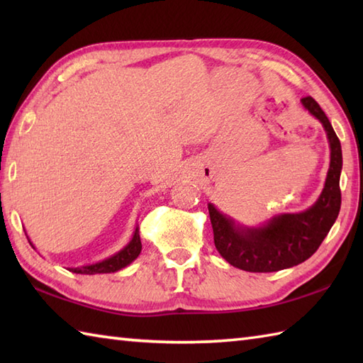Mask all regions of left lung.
<instances>
[{
  "label": "left lung",
  "mask_w": 363,
  "mask_h": 363,
  "mask_svg": "<svg viewBox=\"0 0 363 363\" xmlns=\"http://www.w3.org/2000/svg\"><path fill=\"white\" fill-rule=\"evenodd\" d=\"M301 104L325 128L330 150L326 182L317 201L303 212L276 215L262 226L238 225L212 203L207 204L218 252L230 265L245 272L272 273L307 260L325 240L340 212L343 165L340 140L326 113L312 96L301 99Z\"/></svg>",
  "instance_id": "left-lung-1"
}]
</instances>
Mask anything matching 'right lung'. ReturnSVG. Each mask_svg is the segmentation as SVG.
<instances>
[{"instance_id": "obj_1", "label": "right lung", "mask_w": 363, "mask_h": 363, "mask_svg": "<svg viewBox=\"0 0 363 363\" xmlns=\"http://www.w3.org/2000/svg\"><path fill=\"white\" fill-rule=\"evenodd\" d=\"M29 240V238H28ZM30 243V240H29ZM33 245V243H30ZM34 246V245H33ZM142 251V242H140V234H138V226H135V230L130 238L129 243L125 248L115 252L113 256L107 257L104 260H99L96 264L84 265V267H76V268H68V272L76 273V274H99V273H115L118 269L128 267L129 264L138 257V254Z\"/></svg>"}]
</instances>
